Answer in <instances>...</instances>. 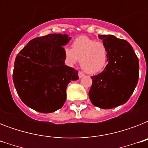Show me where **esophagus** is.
I'll return each mask as SVG.
<instances>
[{
	"mask_svg": "<svg viewBox=\"0 0 148 148\" xmlns=\"http://www.w3.org/2000/svg\"><path fill=\"white\" fill-rule=\"evenodd\" d=\"M85 74H84L83 72H81V71H79L78 72V77H80V78H81V77H83L84 76Z\"/></svg>",
	"mask_w": 148,
	"mask_h": 148,
	"instance_id": "esophagus-1",
	"label": "esophagus"
}]
</instances>
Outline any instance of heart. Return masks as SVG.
Listing matches in <instances>:
<instances>
[{"label": "heart", "instance_id": "obj_1", "mask_svg": "<svg viewBox=\"0 0 148 148\" xmlns=\"http://www.w3.org/2000/svg\"><path fill=\"white\" fill-rule=\"evenodd\" d=\"M64 53L70 64H75L80 60L82 69L88 74L102 71L108 63L105 45L85 36L77 38L72 44L71 49L66 48Z\"/></svg>", "mask_w": 148, "mask_h": 148}]
</instances>
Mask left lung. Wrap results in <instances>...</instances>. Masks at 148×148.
Masks as SVG:
<instances>
[{"label": "left lung", "instance_id": "left-lung-1", "mask_svg": "<svg viewBox=\"0 0 148 148\" xmlns=\"http://www.w3.org/2000/svg\"><path fill=\"white\" fill-rule=\"evenodd\" d=\"M108 51V64L91 77L89 98L93 105L110 109L128 101L138 84L139 61L127 40L113 35H98Z\"/></svg>", "mask_w": 148, "mask_h": 148}]
</instances>
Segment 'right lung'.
<instances>
[{
	"label": "right lung",
	"instance_id": "1",
	"mask_svg": "<svg viewBox=\"0 0 148 148\" xmlns=\"http://www.w3.org/2000/svg\"><path fill=\"white\" fill-rule=\"evenodd\" d=\"M71 38L52 34L32 39L16 57L13 81L21 101L38 112L52 113L66 101V89L78 71L64 64L63 46Z\"/></svg>",
	"mask_w": 148,
	"mask_h": 148
}]
</instances>
